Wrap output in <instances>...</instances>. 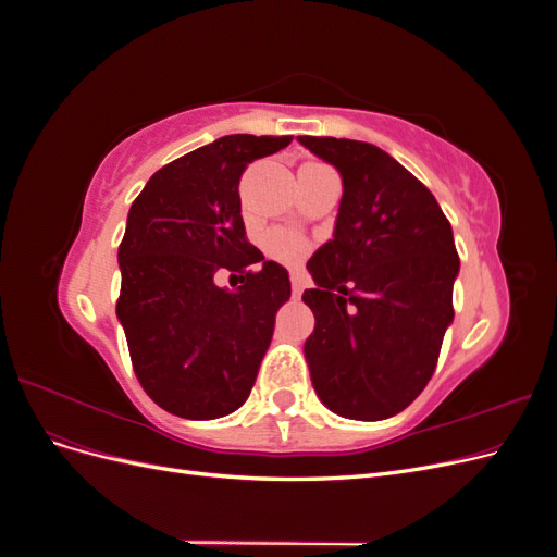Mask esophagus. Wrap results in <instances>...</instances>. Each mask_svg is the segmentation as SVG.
Returning a JSON list of instances; mask_svg holds the SVG:
<instances>
[{
  "mask_svg": "<svg viewBox=\"0 0 557 557\" xmlns=\"http://www.w3.org/2000/svg\"><path fill=\"white\" fill-rule=\"evenodd\" d=\"M290 283H293V295H295V297H301V293H305V288H307L305 274H293V276H290Z\"/></svg>",
  "mask_w": 557,
  "mask_h": 557,
  "instance_id": "1",
  "label": "esophagus"
}]
</instances>
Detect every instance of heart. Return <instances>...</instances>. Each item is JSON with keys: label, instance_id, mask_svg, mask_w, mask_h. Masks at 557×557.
Segmentation results:
<instances>
[{"label": "heart", "instance_id": "obj_1", "mask_svg": "<svg viewBox=\"0 0 557 557\" xmlns=\"http://www.w3.org/2000/svg\"><path fill=\"white\" fill-rule=\"evenodd\" d=\"M262 248L269 258L281 264H297L307 258L309 242L297 230L272 227L262 237Z\"/></svg>", "mask_w": 557, "mask_h": 557}]
</instances>
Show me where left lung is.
Instances as JSON below:
<instances>
[{"label": "left lung", "instance_id": "obj_1", "mask_svg": "<svg viewBox=\"0 0 557 557\" xmlns=\"http://www.w3.org/2000/svg\"><path fill=\"white\" fill-rule=\"evenodd\" d=\"M344 181L334 237L307 262L305 344L320 401L352 420L404 411L434 374L460 272L434 195L374 144L297 137Z\"/></svg>", "mask_w": 557, "mask_h": 557}]
</instances>
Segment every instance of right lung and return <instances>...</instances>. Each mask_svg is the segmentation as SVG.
Segmentation results:
<instances>
[{"instance_id":"obj_1","label":"right lung","mask_w":557,"mask_h":557,"mask_svg":"<svg viewBox=\"0 0 557 557\" xmlns=\"http://www.w3.org/2000/svg\"><path fill=\"white\" fill-rule=\"evenodd\" d=\"M290 141L221 137L162 166L132 201L115 313L134 374L164 411L211 420L250 395L290 278L246 239L239 178ZM218 271L239 273L243 285L218 289Z\"/></svg>"}]
</instances>
